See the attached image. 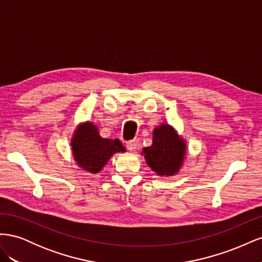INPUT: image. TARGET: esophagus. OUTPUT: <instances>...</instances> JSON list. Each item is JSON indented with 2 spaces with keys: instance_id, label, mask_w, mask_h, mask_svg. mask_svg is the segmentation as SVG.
I'll list each match as a JSON object with an SVG mask.
<instances>
[{
  "instance_id": "esophagus-1",
  "label": "esophagus",
  "mask_w": 262,
  "mask_h": 262,
  "mask_svg": "<svg viewBox=\"0 0 262 262\" xmlns=\"http://www.w3.org/2000/svg\"><path fill=\"white\" fill-rule=\"evenodd\" d=\"M126 147H128V149L130 150V152H133V150L138 147V141L137 140L129 141L128 143H126Z\"/></svg>"
}]
</instances>
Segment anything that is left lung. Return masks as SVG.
<instances>
[{
  "mask_svg": "<svg viewBox=\"0 0 262 262\" xmlns=\"http://www.w3.org/2000/svg\"><path fill=\"white\" fill-rule=\"evenodd\" d=\"M152 145L142 149L147 165L157 176L170 177L179 172L187 156V142L168 123L153 130Z\"/></svg>",
  "mask_w": 262,
  "mask_h": 262,
  "instance_id": "8db88e82",
  "label": "left lung"
}]
</instances>
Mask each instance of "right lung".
<instances>
[{"mask_svg": "<svg viewBox=\"0 0 262 262\" xmlns=\"http://www.w3.org/2000/svg\"><path fill=\"white\" fill-rule=\"evenodd\" d=\"M71 149L78 167L93 175L100 172L113 155L125 152L120 140L101 138L98 126L92 121L76 126L71 139Z\"/></svg>", "mask_w": 262, "mask_h": 262, "instance_id": "1", "label": "right lung"}]
</instances>
